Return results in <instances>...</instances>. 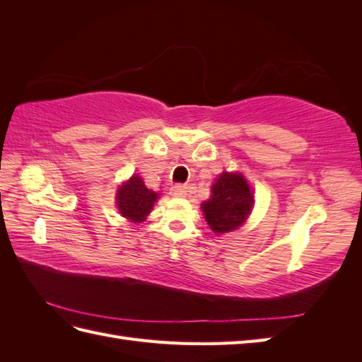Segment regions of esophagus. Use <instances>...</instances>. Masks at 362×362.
I'll list each match as a JSON object with an SVG mask.
<instances>
[{
    "label": "esophagus",
    "instance_id": "obj_1",
    "mask_svg": "<svg viewBox=\"0 0 362 362\" xmlns=\"http://www.w3.org/2000/svg\"><path fill=\"white\" fill-rule=\"evenodd\" d=\"M170 194L173 196V198H184V196L187 194V190H185V185L175 184L170 187Z\"/></svg>",
    "mask_w": 362,
    "mask_h": 362
}]
</instances>
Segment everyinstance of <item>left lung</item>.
Listing matches in <instances>:
<instances>
[{"label":"left lung","instance_id":"left-lung-1","mask_svg":"<svg viewBox=\"0 0 362 362\" xmlns=\"http://www.w3.org/2000/svg\"><path fill=\"white\" fill-rule=\"evenodd\" d=\"M252 204L254 196L242 175L223 172L213 184L211 196L202 204V211L213 231L223 234L246 221Z\"/></svg>","mask_w":362,"mask_h":362}]
</instances>
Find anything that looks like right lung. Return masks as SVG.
Returning a JSON list of instances; mask_svg holds the SVG:
<instances>
[{"label":"right lung","mask_w":362,"mask_h":362,"mask_svg":"<svg viewBox=\"0 0 362 362\" xmlns=\"http://www.w3.org/2000/svg\"><path fill=\"white\" fill-rule=\"evenodd\" d=\"M158 194L149 190L140 177L134 175L117 190L119 213L133 222H141L151 211Z\"/></svg>","instance_id":"add662e5"}]
</instances>
